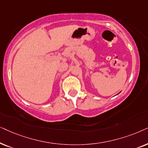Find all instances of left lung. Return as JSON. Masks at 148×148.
Returning a JSON list of instances; mask_svg holds the SVG:
<instances>
[{
  "label": "left lung",
  "instance_id": "left-lung-1",
  "mask_svg": "<svg viewBox=\"0 0 148 148\" xmlns=\"http://www.w3.org/2000/svg\"><path fill=\"white\" fill-rule=\"evenodd\" d=\"M119 93H120V92H119Z\"/></svg>",
  "mask_w": 148,
  "mask_h": 148
}]
</instances>
